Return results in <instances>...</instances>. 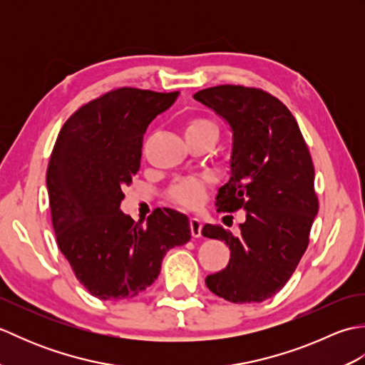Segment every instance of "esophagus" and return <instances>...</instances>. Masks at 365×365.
<instances>
[{
    "instance_id": "esophagus-1",
    "label": "esophagus",
    "mask_w": 365,
    "mask_h": 365,
    "mask_svg": "<svg viewBox=\"0 0 365 365\" xmlns=\"http://www.w3.org/2000/svg\"><path fill=\"white\" fill-rule=\"evenodd\" d=\"M190 227H191V235L195 238H199L202 235V221L199 218H190Z\"/></svg>"
}]
</instances>
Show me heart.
Wrapping results in <instances>:
<instances>
[{
    "label": "heart",
    "mask_w": 365,
    "mask_h": 365,
    "mask_svg": "<svg viewBox=\"0 0 365 365\" xmlns=\"http://www.w3.org/2000/svg\"><path fill=\"white\" fill-rule=\"evenodd\" d=\"M185 135L188 136H200L208 135L216 138L218 136V125L207 118H196L191 119L187 127H185ZM207 178L204 177H183L178 178L169 188V196L174 202L180 204L183 207L195 208L197 207L205 196L207 190Z\"/></svg>",
    "instance_id": "heart-1"
}]
</instances>
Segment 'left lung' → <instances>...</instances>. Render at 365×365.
<instances>
[{
	"label": "left lung",
	"mask_w": 365,
	"mask_h": 365,
	"mask_svg": "<svg viewBox=\"0 0 365 365\" xmlns=\"http://www.w3.org/2000/svg\"><path fill=\"white\" fill-rule=\"evenodd\" d=\"M192 97L232 130L230 178L216 195L218 212L246 213L238 237L204 226V237L230 250L229 265L205 284L237 304L262 302L282 289L307 250L319 213L311 153L289 108L265 91L222 84Z\"/></svg>",
	"instance_id": "obj_1"
}]
</instances>
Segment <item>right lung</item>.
<instances>
[{
    "instance_id": "right-lung-1",
    "label": "right lung",
    "mask_w": 365,
    "mask_h": 365,
    "mask_svg": "<svg viewBox=\"0 0 365 365\" xmlns=\"http://www.w3.org/2000/svg\"><path fill=\"white\" fill-rule=\"evenodd\" d=\"M178 92L119 88L91 100L61 128L46 188L53 229L76 279L100 299L135 298L157 281L174 246L190 242L188 216L157 208L147 224L120 210L141 166L143 136Z\"/></svg>"
}]
</instances>
